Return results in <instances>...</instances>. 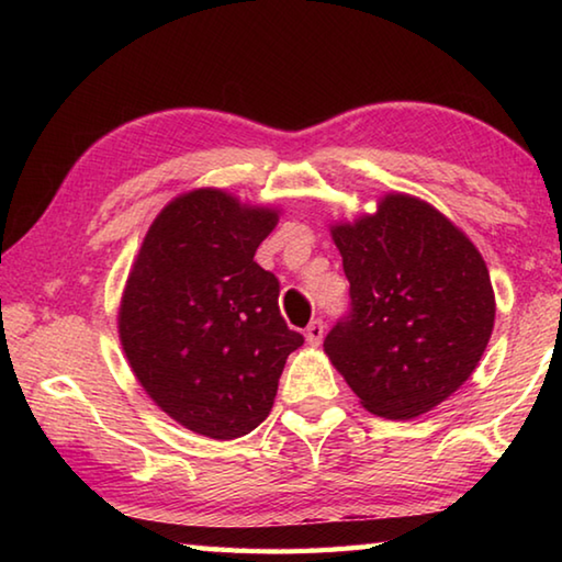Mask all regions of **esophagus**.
<instances>
[{
  "mask_svg": "<svg viewBox=\"0 0 562 562\" xmlns=\"http://www.w3.org/2000/svg\"><path fill=\"white\" fill-rule=\"evenodd\" d=\"M322 337H325V322L312 319L310 325H307V329H304V339H307V345L317 347L319 341H322Z\"/></svg>",
  "mask_w": 562,
  "mask_h": 562,
  "instance_id": "obj_1",
  "label": "esophagus"
}]
</instances>
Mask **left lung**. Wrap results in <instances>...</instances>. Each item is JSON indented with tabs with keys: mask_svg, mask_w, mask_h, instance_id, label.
Segmentation results:
<instances>
[{
	"mask_svg": "<svg viewBox=\"0 0 562 562\" xmlns=\"http://www.w3.org/2000/svg\"><path fill=\"white\" fill-rule=\"evenodd\" d=\"M329 233L351 294L349 319L325 339L331 367L369 414L431 412L473 374L496 322L479 247L408 193H386Z\"/></svg>",
	"mask_w": 562,
	"mask_h": 562,
	"instance_id": "obj_1",
	"label": "left lung"
}]
</instances>
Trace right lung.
Segmentation results:
<instances>
[{
	"mask_svg": "<svg viewBox=\"0 0 562 562\" xmlns=\"http://www.w3.org/2000/svg\"><path fill=\"white\" fill-rule=\"evenodd\" d=\"M280 221L221 188L173 198L150 223L119 304V339L154 404L198 436L231 441L265 422L290 351L280 282L255 250Z\"/></svg>",
	"mask_w": 562,
	"mask_h": 562,
	"instance_id": "right-lung-1",
	"label": "right lung"
}]
</instances>
